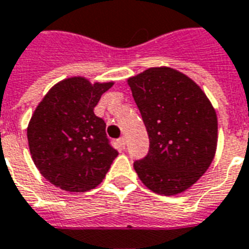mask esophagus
Segmentation results:
<instances>
[{
    "label": "esophagus",
    "mask_w": 249,
    "mask_h": 249,
    "mask_svg": "<svg viewBox=\"0 0 249 249\" xmlns=\"http://www.w3.org/2000/svg\"><path fill=\"white\" fill-rule=\"evenodd\" d=\"M118 144H119V146H121V148H122V149H124V146H126V139L123 138H119L118 139Z\"/></svg>",
    "instance_id": "34e87169"
}]
</instances>
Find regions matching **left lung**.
Here are the masks:
<instances>
[{
  "mask_svg": "<svg viewBox=\"0 0 249 249\" xmlns=\"http://www.w3.org/2000/svg\"><path fill=\"white\" fill-rule=\"evenodd\" d=\"M128 86L149 136V151L135 161V171L156 194H180L214 159V109L194 80L169 67L148 69L128 79Z\"/></svg>",
  "mask_w": 249,
  "mask_h": 249,
  "instance_id": "8db88e82",
  "label": "left lung"
}]
</instances>
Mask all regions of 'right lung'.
Segmentation results:
<instances>
[{"mask_svg":"<svg viewBox=\"0 0 249 249\" xmlns=\"http://www.w3.org/2000/svg\"><path fill=\"white\" fill-rule=\"evenodd\" d=\"M113 83L84 78L57 83L36 107L27 128L35 165L52 184L86 192L103 182L118 151L107 139V123L94 107Z\"/></svg>","mask_w":249,"mask_h":249,"instance_id":"obj_1","label":"right lung"}]
</instances>
